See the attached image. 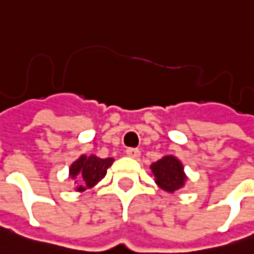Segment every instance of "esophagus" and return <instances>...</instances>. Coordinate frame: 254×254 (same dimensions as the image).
Returning <instances> with one entry per match:
<instances>
[{
    "label": "esophagus",
    "instance_id": "1",
    "mask_svg": "<svg viewBox=\"0 0 254 254\" xmlns=\"http://www.w3.org/2000/svg\"><path fill=\"white\" fill-rule=\"evenodd\" d=\"M126 154L128 157H131V158H138L140 157V150H137V148H127Z\"/></svg>",
    "mask_w": 254,
    "mask_h": 254
}]
</instances>
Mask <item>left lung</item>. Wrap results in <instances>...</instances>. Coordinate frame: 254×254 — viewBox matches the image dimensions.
<instances>
[{"label":"left lung","mask_w":254,"mask_h":254,"mask_svg":"<svg viewBox=\"0 0 254 254\" xmlns=\"http://www.w3.org/2000/svg\"><path fill=\"white\" fill-rule=\"evenodd\" d=\"M150 170L154 175L155 184L162 190L170 193L184 188L188 180L184 171V164L175 155H164L161 160L152 162Z\"/></svg>","instance_id":"obj_1"}]
</instances>
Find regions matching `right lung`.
I'll return each instance as SVG.
<instances>
[{
	"instance_id": "obj_1",
	"label": "right lung",
	"mask_w": 254,
	"mask_h": 254,
	"mask_svg": "<svg viewBox=\"0 0 254 254\" xmlns=\"http://www.w3.org/2000/svg\"><path fill=\"white\" fill-rule=\"evenodd\" d=\"M113 158H100L97 155H80L69 167V178L74 181V190L93 188L106 177L107 168L112 167Z\"/></svg>"
}]
</instances>
